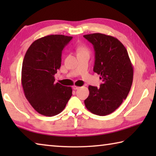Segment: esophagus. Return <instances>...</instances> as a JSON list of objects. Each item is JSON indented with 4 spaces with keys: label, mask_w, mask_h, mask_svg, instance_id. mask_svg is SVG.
<instances>
[{
    "label": "esophagus",
    "mask_w": 156,
    "mask_h": 156,
    "mask_svg": "<svg viewBox=\"0 0 156 156\" xmlns=\"http://www.w3.org/2000/svg\"><path fill=\"white\" fill-rule=\"evenodd\" d=\"M80 87H78V86H76V85H73V89H74V90H77V89H80Z\"/></svg>",
    "instance_id": "1"
}]
</instances>
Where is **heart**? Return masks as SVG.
<instances>
[{"instance_id": "b5f03b06", "label": "heart", "mask_w": 156, "mask_h": 156, "mask_svg": "<svg viewBox=\"0 0 156 156\" xmlns=\"http://www.w3.org/2000/svg\"><path fill=\"white\" fill-rule=\"evenodd\" d=\"M80 51H87V50L86 48H84V47H81V48L79 49V52Z\"/></svg>"}]
</instances>
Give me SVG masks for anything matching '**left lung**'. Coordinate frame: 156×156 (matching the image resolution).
Segmentation results:
<instances>
[{
  "mask_svg": "<svg viewBox=\"0 0 156 156\" xmlns=\"http://www.w3.org/2000/svg\"><path fill=\"white\" fill-rule=\"evenodd\" d=\"M95 51L94 72L100 75V88L89 86L84 100L89 111L98 115L110 114L126 99L133 83V69L128 52L114 37L96 33L84 35Z\"/></svg>",
  "mask_w": 156,
  "mask_h": 156,
  "instance_id": "8db88e82",
  "label": "left lung"
}]
</instances>
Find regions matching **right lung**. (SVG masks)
I'll return each instance as SVG.
<instances>
[{"mask_svg": "<svg viewBox=\"0 0 156 156\" xmlns=\"http://www.w3.org/2000/svg\"><path fill=\"white\" fill-rule=\"evenodd\" d=\"M72 36L49 35L34 42L23 62L21 82L25 96L37 112L45 116L58 114L72 95L71 87L55 83L61 65L62 51Z\"/></svg>", "mask_w": 156, "mask_h": 156, "instance_id": "obj_1", "label": "right lung"}]
</instances>
